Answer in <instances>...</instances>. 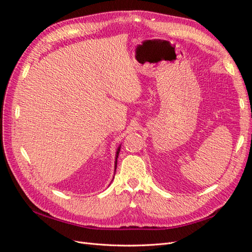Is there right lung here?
Here are the masks:
<instances>
[{
    "label": "right lung",
    "instance_id": "obj_1",
    "mask_svg": "<svg viewBox=\"0 0 252 252\" xmlns=\"http://www.w3.org/2000/svg\"><path fill=\"white\" fill-rule=\"evenodd\" d=\"M120 149H121V146L118 148L117 150V155H116V162H114V169H117V163H118V158H119V154H120Z\"/></svg>",
    "mask_w": 252,
    "mask_h": 252
}]
</instances>
